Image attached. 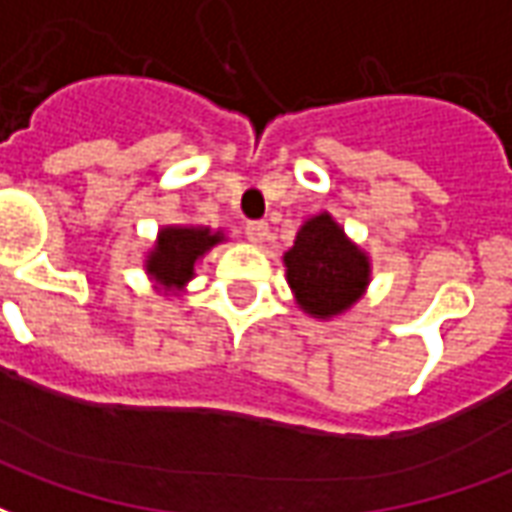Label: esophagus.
I'll return each instance as SVG.
<instances>
[{
  "mask_svg": "<svg viewBox=\"0 0 512 512\" xmlns=\"http://www.w3.org/2000/svg\"><path fill=\"white\" fill-rule=\"evenodd\" d=\"M246 238L252 244H263L268 238V224L266 222H249L246 224Z\"/></svg>",
  "mask_w": 512,
  "mask_h": 512,
  "instance_id": "obj_1",
  "label": "esophagus"
}]
</instances>
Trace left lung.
I'll use <instances>...</instances> for the list:
<instances>
[{
  "mask_svg": "<svg viewBox=\"0 0 512 512\" xmlns=\"http://www.w3.org/2000/svg\"><path fill=\"white\" fill-rule=\"evenodd\" d=\"M282 263L296 304L318 321L351 310L370 285V257L326 211L301 224Z\"/></svg>",
  "mask_w": 512,
  "mask_h": 512,
  "instance_id": "8db88e82",
  "label": "left lung"
}]
</instances>
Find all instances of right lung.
Returning <instances> with one entry per match:
<instances>
[{
	"label": "right lung",
	"mask_w": 512,
	"mask_h": 512,
	"mask_svg": "<svg viewBox=\"0 0 512 512\" xmlns=\"http://www.w3.org/2000/svg\"><path fill=\"white\" fill-rule=\"evenodd\" d=\"M224 241V230L197 227V224H172L161 227L156 244L147 252L145 271L156 282L158 293H183L186 282L194 279V268L208 249Z\"/></svg>",
	"instance_id": "1"
}]
</instances>
